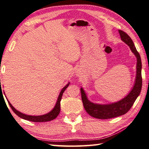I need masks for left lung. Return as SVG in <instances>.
Listing matches in <instances>:
<instances>
[{"label": "left lung", "mask_w": 149, "mask_h": 149, "mask_svg": "<svg viewBox=\"0 0 149 149\" xmlns=\"http://www.w3.org/2000/svg\"><path fill=\"white\" fill-rule=\"evenodd\" d=\"M121 40L130 47V48L137 58L136 77L135 83L132 89L124 99L118 102L109 104H98L90 102L86 96V94L82 88L80 89L81 96L84 107L89 116L95 118L100 119H107L113 118L127 113L133 106L137 97L140 94L142 87L141 77V60L139 52L132 40L127 33L119 30Z\"/></svg>", "instance_id": "obj_1"}]
</instances>
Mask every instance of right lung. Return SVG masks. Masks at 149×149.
<instances>
[{"instance_id": "add662e5", "label": "right lung", "mask_w": 149, "mask_h": 149, "mask_svg": "<svg viewBox=\"0 0 149 149\" xmlns=\"http://www.w3.org/2000/svg\"><path fill=\"white\" fill-rule=\"evenodd\" d=\"M69 83H68L67 85L64 87V88L61 89V91L60 92V95H59L58 100L56 104L54 106V108L52 109V110L50 111L49 113L43 115V116H28V115H25L22 113H21L20 111H19L17 110L15 108H14L13 106L11 104L10 102L8 100V102L11 108L12 109V110L13 111L14 113H15L17 116H18L19 117L21 118L25 119V120H30V121H32V122H37V123H40V122H47V121H50V120H52L53 119H56L59 113H60V101L61 100V97H62V95L63 92L65 91V89L67 88V87L69 86Z\"/></svg>"}]
</instances>
